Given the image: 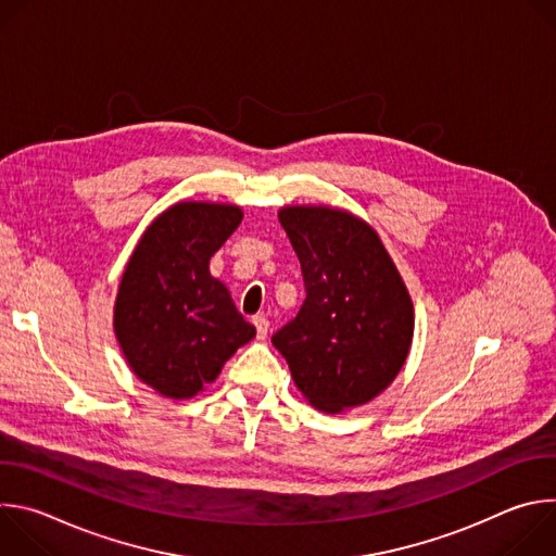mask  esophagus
Segmentation results:
<instances>
[{
    "mask_svg": "<svg viewBox=\"0 0 556 556\" xmlns=\"http://www.w3.org/2000/svg\"><path fill=\"white\" fill-rule=\"evenodd\" d=\"M253 324H255V328H257V339H266L268 337V330H270V321L266 319V316H253Z\"/></svg>",
    "mask_w": 556,
    "mask_h": 556,
    "instance_id": "34e87169",
    "label": "esophagus"
}]
</instances>
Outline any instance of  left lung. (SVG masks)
Listing matches in <instances>:
<instances>
[{
    "label": "left lung",
    "instance_id": "1",
    "mask_svg": "<svg viewBox=\"0 0 556 556\" xmlns=\"http://www.w3.org/2000/svg\"><path fill=\"white\" fill-rule=\"evenodd\" d=\"M279 222L299 257L305 301L273 345L321 412L358 407L403 369L414 305L369 224L328 206H288Z\"/></svg>",
    "mask_w": 556,
    "mask_h": 556
}]
</instances>
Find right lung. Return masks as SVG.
<instances>
[{
	"label": "right lung",
	"instance_id": "add662e5",
	"mask_svg": "<svg viewBox=\"0 0 556 556\" xmlns=\"http://www.w3.org/2000/svg\"><path fill=\"white\" fill-rule=\"evenodd\" d=\"M230 204L180 202L157 215L123 273L114 332L131 371L167 399H191L255 337L208 262L240 226Z\"/></svg>",
	"mask_w": 556,
	"mask_h": 556
}]
</instances>
